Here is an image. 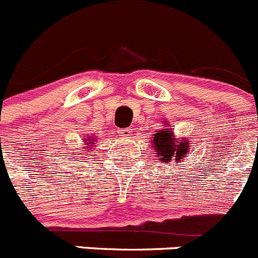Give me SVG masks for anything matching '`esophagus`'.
<instances>
[{
	"label": "esophagus",
	"mask_w": 258,
	"mask_h": 258,
	"mask_svg": "<svg viewBox=\"0 0 258 258\" xmlns=\"http://www.w3.org/2000/svg\"><path fill=\"white\" fill-rule=\"evenodd\" d=\"M118 134H119V137H121V138H130L133 135V130L130 128L119 129Z\"/></svg>",
	"instance_id": "esophagus-1"
}]
</instances>
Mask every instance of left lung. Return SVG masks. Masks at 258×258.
<instances>
[{"label":"left lung","mask_w":258,"mask_h":258,"mask_svg":"<svg viewBox=\"0 0 258 258\" xmlns=\"http://www.w3.org/2000/svg\"><path fill=\"white\" fill-rule=\"evenodd\" d=\"M163 125L164 128L155 132L150 138L152 139L150 147L154 149V154L157 155L159 163L163 164L168 163L174 164V162L180 163L189 154L190 140H188V138H182V139L175 138L174 133L167 121Z\"/></svg>","instance_id":"left-lung-1"}]
</instances>
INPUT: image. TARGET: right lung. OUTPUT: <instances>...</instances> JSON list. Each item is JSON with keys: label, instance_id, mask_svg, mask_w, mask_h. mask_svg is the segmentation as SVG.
<instances>
[{"label": "right lung", "instance_id": "1", "mask_svg": "<svg viewBox=\"0 0 258 258\" xmlns=\"http://www.w3.org/2000/svg\"><path fill=\"white\" fill-rule=\"evenodd\" d=\"M95 140H96V138H85L84 137V144H83V147H81V149H84V150H80V152H83L81 153V155H90V154H88V152H90V149H94L93 147H95Z\"/></svg>", "mask_w": 258, "mask_h": 258}]
</instances>
